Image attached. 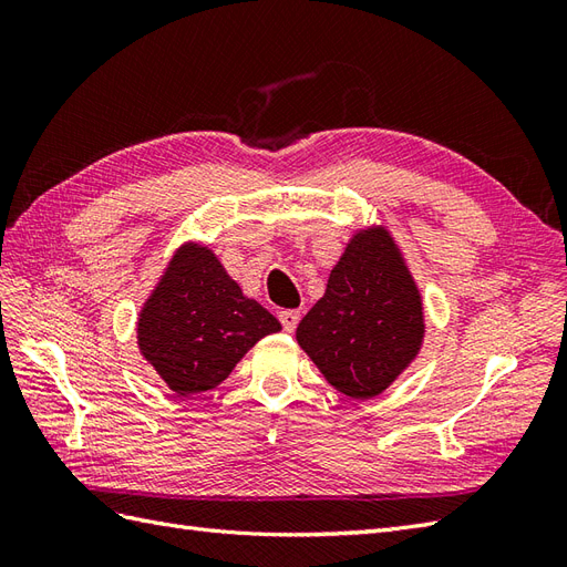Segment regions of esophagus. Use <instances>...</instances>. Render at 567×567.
Listing matches in <instances>:
<instances>
[{
    "mask_svg": "<svg viewBox=\"0 0 567 567\" xmlns=\"http://www.w3.org/2000/svg\"><path fill=\"white\" fill-rule=\"evenodd\" d=\"M279 321H281V326H284V331L293 333L298 321H300V312H298V310H281V312H279Z\"/></svg>",
    "mask_w": 567,
    "mask_h": 567,
    "instance_id": "34e87169",
    "label": "esophagus"
}]
</instances>
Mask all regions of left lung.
I'll use <instances>...</instances> for the list:
<instances>
[{
    "instance_id": "left-lung-1",
    "label": "left lung",
    "mask_w": 567,
    "mask_h": 567,
    "mask_svg": "<svg viewBox=\"0 0 567 567\" xmlns=\"http://www.w3.org/2000/svg\"><path fill=\"white\" fill-rule=\"evenodd\" d=\"M421 290L383 225L357 229L323 298L298 323V346L338 392L371 400L421 352Z\"/></svg>"
}]
</instances>
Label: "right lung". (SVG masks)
Listing matches in <instances>:
<instances>
[{
    "instance_id": "obj_1",
    "label": "right lung",
    "mask_w": 567,
    "mask_h": 567,
    "mask_svg": "<svg viewBox=\"0 0 567 567\" xmlns=\"http://www.w3.org/2000/svg\"><path fill=\"white\" fill-rule=\"evenodd\" d=\"M281 331L279 319L244 296L217 255L182 244L146 298L136 342L179 398L217 388L257 340Z\"/></svg>"
}]
</instances>
